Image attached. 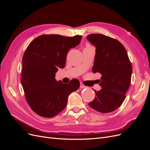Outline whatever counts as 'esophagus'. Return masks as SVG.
Wrapping results in <instances>:
<instances>
[{"label":"esophagus","instance_id":"1","mask_svg":"<svg viewBox=\"0 0 150 150\" xmlns=\"http://www.w3.org/2000/svg\"><path fill=\"white\" fill-rule=\"evenodd\" d=\"M80 88H82V89H84V88H87V86H84L82 83H80Z\"/></svg>","mask_w":150,"mask_h":150}]
</instances>
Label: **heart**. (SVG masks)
I'll use <instances>...</instances> for the list:
<instances>
[{"label": "heart", "instance_id": "heart-1", "mask_svg": "<svg viewBox=\"0 0 150 150\" xmlns=\"http://www.w3.org/2000/svg\"><path fill=\"white\" fill-rule=\"evenodd\" d=\"M86 47H91L89 44H88L87 46H86Z\"/></svg>", "mask_w": 150, "mask_h": 150}]
</instances>
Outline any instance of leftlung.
Returning a JSON list of instances; mask_svg holds the SVG:
<instances>
[{"label": "left lung", "mask_w": 150, "mask_h": 150, "mask_svg": "<svg viewBox=\"0 0 150 150\" xmlns=\"http://www.w3.org/2000/svg\"><path fill=\"white\" fill-rule=\"evenodd\" d=\"M87 39L96 47L93 71L101 74L94 100L88 104L102 113L118 108L126 98L131 83L132 66L125 47L120 41L101 34H91Z\"/></svg>", "instance_id": "8db88e82"}]
</instances>
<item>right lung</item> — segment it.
I'll return each mask as SVG.
<instances>
[{"label":"right lung","instance_id":"obj_1","mask_svg":"<svg viewBox=\"0 0 150 150\" xmlns=\"http://www.w3.org/2000/svg\"><path fill=\"white\" fill-rule=\"evenodd\" d=\"M82 35H41L32 41L22 57L21 84L26 101L36 114L52 117L66 108L69 95L79 88L78 79L63 84L55 79L64 68L69 49L79 45Z\"/></svg>","mask_w":150,"mask_h":150}]
</instances>
